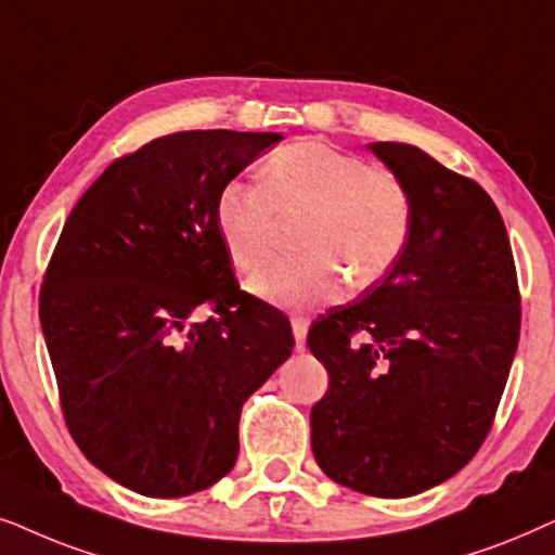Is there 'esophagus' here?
Returning <instances> with one entry per match:
<instances>
[{"instance_id": "obj_1", "label": "esophagus", "mask_w": 555, "mask_h": 555, "mask_svg": "<svg viewBox=\"0 0 555 555\" xmlns=\"http://www.w3.org/2000/svg\"><path fill=\"white\" fill-rule=\"evenodd\" d=\"M307 327H309V322L305 320V317H297V314L292 317V332H294V339H297L299 350L307 343Z\"/></svg>"}]
</instances>
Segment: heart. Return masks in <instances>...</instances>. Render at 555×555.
<instances>
[{
	"label": "heart",
	"instance_id": "obj_1",
	"mask_svg": "<svg viewBox=\"0 0 555 555\" xmlns=\"http://www.w3.org/2000/svg\"><path fill=\"white\" fill-rule=\"evenodd\" d=\"M307 216L305 256L279 258L250 279L276 307L335 301L345 272L352 286L380 282L411 241L413 201L401 177L324 142L286 144L266 159L261 182L233 180L218 195L216 223L228 256L256 271L273 254L282 218Z\"/></svg>",
	"mask_w": 555,
	"mask_h": 555
}]
</instances>
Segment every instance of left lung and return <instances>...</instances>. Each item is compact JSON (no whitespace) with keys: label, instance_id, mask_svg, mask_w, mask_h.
Here are the masks:
<instances>
[{"label":"left lung","instance_id":"obj_1","mask_svg":"<svg viewBox=\"0 0 555 555\" xmlns=\"http://www.w3.org/2000/svg\"><path fill=\"white\" fill-rule=\"evenodd\" d=\"M413 201L401 261L312 322L330 386L312 405L324 475L409 498L456 475L490 434L520 339L513 248L492 197L418 146L367 144Z\"/></svg>","mask_w":555,"mask_h":555}]
</instances>
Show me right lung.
Segmentation results:
<instances>
[{
    "instance_id": "obj_1",
    "label": "right lung",
    "mask_w": 555,
    "mask_h": 555,
    "mask_svg": "<svg viewBox=\"0 0 555 555\" xmlns=\"http://www.w3.org/2000/svg\"><path fill=\"white\" fill-rule=\"evenodd\" d=\"M282 134L180 131L124 154L70 210L40 286L68 431L146 498L216 485L246 398L292 354V324L235 282L220 190ZM205 306L214 314L197 323Z\"/></svg>"
}]
</instances>
